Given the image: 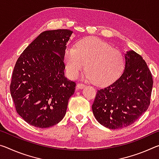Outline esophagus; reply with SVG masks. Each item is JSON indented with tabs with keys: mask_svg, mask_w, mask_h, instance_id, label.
<instances>
[{
	"mask_svg": "<svg viewBox=\"0 0 159 159\" xmlns=\"http://www.w3.org/2000/svg\"><path fill=\"white\" fill-rule=\"evenodd\" d=\"M85 84L80 83V84H78L76 85V89H84V88H85Z\"/></svg>",
	"mask_w": 159,
	"mask_h": 159,
	"instance_id": "obj_1",
	"label": "esophagus"
}]
</instances>
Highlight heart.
Here are the masks:
<instances>
[{
  "mask_svg": "<svg viewBox=\"0 0 159 159\" xmlns=\"http://www.w3.org/2000/svg\"><path fill=\"white\" fill-rule=\"evenodd\" d=\"M64 62L68 74L72 79L84 69L85 79L99 85L110 84L124 70L125 58L120 50L95 37H87L78 42L75 47L65 50Z\"/></svg>",
  "mask_w": 159,
  "mask_h": 159,
  "instance_id": "obj_1",
  "label": "heart"
}]
</instances>
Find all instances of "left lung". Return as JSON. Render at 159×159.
<instances>
[{"instance_id": "8db88e82", "label": "left lung", "mask_w": 159, "mask_h": 159, "mask_svg": "<svg viewBox=\"0 0 159 159\" xmlns=\"http://www.w3.org/2000/svg\"><path fill=\"white\" fill-rule=\"evenodd\" d=\"M125 58L122 75L98 90L92 105L98 122L112 129L133 124L150 105L153 79L147 63L133 50L127 52Z\"/></svg>"}]
</instances>
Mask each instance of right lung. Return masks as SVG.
<instances>
[{
	"mask_svg": "<svg viewBox=\"0 0 159 159\" xmlns=\"http://www.w3.org/2000/svg\"><path fill=\"white\" fill-rule=\"evenodd\" d=\"M73 32L47 30L29 44L15 65L11 97L17 112L39 128L52 127L64 117L75 83L64 75V52Z\"/></svg>",
	"mask_w": 159,
	"mask_h": 159,
	"instance_id": "1",
	"label": "right lung"
}]
</instances>
